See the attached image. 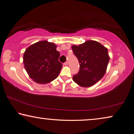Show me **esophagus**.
Listing matches in <instances>:
<instances>
[{"label": "esophagus", "mask_w": 134, "mask_h": 134, "mask_svg": "<svg viewBox=\"0 0 134 134\" xmlns=\"http://www.w3.org/2000/svg\"><path fill=\"white\" fill-rule=\"evenodd\" d=\"M64 65H65V66H67V65H68V62H65V63H64Z\"/></svg>", "instance_id": "1"}]
</instances>
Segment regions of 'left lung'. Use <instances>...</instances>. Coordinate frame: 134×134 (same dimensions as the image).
<instances>
[{"mask_svg":"<svg viewBox=\"0 0 134 134\" xmlns=\"http://www.w3.org/2000/svg\"><path fill=\"white\" fill-rule=\"evenodd\" d=\"M72 50L80 63L79 73L72 77L80 86L89 87L99 81L105 74L110 58L107 48L98 42L87 40Z\"/></svg>","mask_w":134,"mask_h":134,"instance_id":"1","label":"left lung"}]
</instances>
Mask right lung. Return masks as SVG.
<instances>
[{
    "label": "right lung",
    "instance_id": "right-lung-1",
    "mask_svg": "<svg viewBox=\"0 0 134 134\" xmlns=\"http://www.w3.org/2000/svg\"><path fill=\"white\" fill-rule=\"evenodd\" d=\"M57 46L47 40L38 42L26 48L23 54L24 67L29 76L38 84H47L59 76L62 64Z\"/></svg>",
    "mask_w": 134,
    "mask_h": 134
}]
</instances>
